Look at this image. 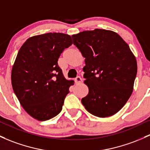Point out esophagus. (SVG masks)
<instances>
[{"label":"esophagus","mask_w":150,"mask_h":150,"mask_svg":"<svg viewBox=\"0 0 150 150\" xmlns=\"http://www.w3.org/2000/svg\"><path fill=\"white\" fill-rule=\"evenodd\" d=\"M75 83H80L82 82V79L80 76H77L76 78L75 79Z\"/></svg>","instance_id":"obj_1"}]
</instances>
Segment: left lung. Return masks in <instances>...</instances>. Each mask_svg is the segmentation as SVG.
Here are the masks:
<instances>
[{"label": "left lung", "mask_w": 150, "mask_h": 150, "mask_svg": "<svg viewBox=\"0 0 150 150\" xmlns=\"http://www.w3.org/2000/svg\"><path fill=\"white\" fill-rule=\"evenodd\" d=\"M72 38L85 58L83 77L88 94L82 98V104L96 117L114 115L133 91L137 72L136 58L128 44L112 30H84Z\"/></svg>", "instance_id": "8db88e82"}]
</instances>
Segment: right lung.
<instances>
[{
    "instance_id": "add662e5",
    "label": "right lung",
    "mask_w": 150,
    "mask_h": 150,
    "mask_svg": "<svg viewBox=\"0 0 150 150\" xmlns=\"http://www.w3.org/2000/svg\"><path fill=\"white\" fill-rule=\"evenodd\" d=\"M62 33L32 36L22 45L11 71L13 89L20 104L38 121L49 120L61 112L74 81L66 79L58 59L72 44Z\"/></svg>"
}]
</instances>
